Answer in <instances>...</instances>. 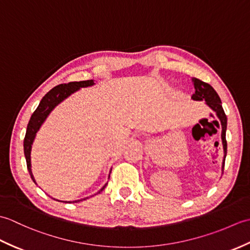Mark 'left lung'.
<instances>
[{
	"label": "left lung",
	"instance_id": "1",
	"mask_svg": "<svg viewBox=\"0 0 250 250\" xmlns=\"http://www.w3.org/2000/svg\"><path fill=\"white\" fill-rule=\"evenodd\" d=\"M192 83L195 89V92L192 94L191 99L194 101H205L206 105L215 111V114L218 118L220 125H221V142L222 147H224V162H222V172L225 168V160L227 156V140H226V131H227V116L225 114V110L222 108L221 100L219 98L218 93H217L214 88L210 84L206 83L204 82L200 81L198 78H192Z\"/></svg>",
	"mask_w": 250,
	"mask_h": 250
}]
</instances>
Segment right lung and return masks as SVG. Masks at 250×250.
I'll use <instances>...</instances> for the list:
<instances>
[{
	"instance_id": "right-lung-1",
	"label": "right lung",
	"mask_w": 250,
	"mask_h": 250,
	"mask_svg": "<svg viewBox=\"0 0 250 250\" xmlns=\"http://www.w3.org/2000/svg\"><path fill=\"white\" fill-rule=\"evenodd\" d=\"M94 84L93 79H90V81H83V82H73V83H61L58 84L55 88H52L49 92H47L45 94V97L42 99L40 102V105L37 106V108L35 111L32 114L30 121L28 124V126H26V132H25V136H24V141H23V150H24V157L26 160V167H28V171L31 175V178L33 182L36 184L33 174H32V169H31V149H32V145H33L34 139L36 136V133L40 131L42 125L44 124L47 117L49 116V114L52 111L57 105H59L62 101H64L66 98L70 97L71 94L74 92L78 91L81 88H86V87H91ZM105 184L102 188H101L98 193H100L101 191H103L104 188L106 187ZM97 193V194H98ZM88 198H84L83 200H86ZM83 200H76V201H60L57 200L59 202H64V203H77L79 201Z\"/></svg>"
}]
</instances>
